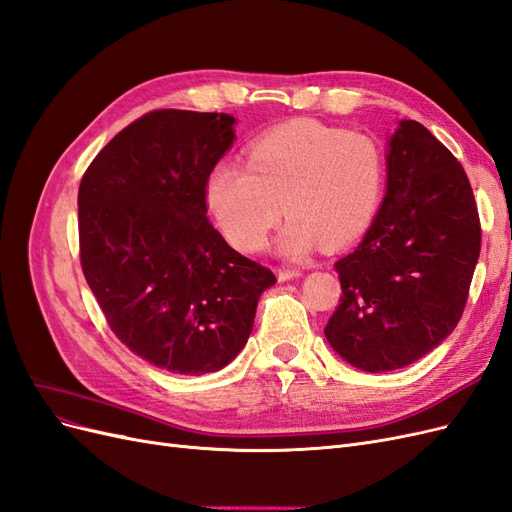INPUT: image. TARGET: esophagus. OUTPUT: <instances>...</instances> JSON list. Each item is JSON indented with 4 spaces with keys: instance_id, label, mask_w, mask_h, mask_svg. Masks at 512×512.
<instances>
[{
    "instance_id": "esophagus-1",
    "label": "esophagus",
    "mask_w": 512,
    "mask_h": 512,
    "mask_svg": "<svg viewBox=\"0 0 512 512\" xmlns=\"http://www.w3.org/2000/svg\"><path fill=\"white\" fill-rule=\"evenodd\" d=\"M301 275V269H280L277 271V280L280 282H288V280H294V277Z\"/></svg>"
}]
</instances>
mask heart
<instances>
[{
  "mask_svg": "<svg viewBox=\"0 0 512 512\" xmlns=\"http://www.w3.org/2000/svg\"><path fill=\"white\" fill-rule=\"evenodd\" d=\"M384 175L374 138L294 121L256 138L247 166L235 160L215 166L205 198L222 235L241 252L265 250L286 211L280 250L307 258L324 243L346 247L365 235L380 207Z\"/></svg>",
  "mask_w": 512,
  "mask_h": 512,
  "instance_id": "b5f03b06",
  "label": "heart"
}]
</instances>
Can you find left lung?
<instances>
[{
  "label": "left lung",
  "mask_w": 512,
  "mask_h": 512,
  "mask_svg": "<svg viewBox=\"0 0 512 512\" xmlns=\"http://www.w3.org/2000/svg\"><path fill=\"white\" fill-rule=\"evenodd\" d=\"M478 254L466 170L421 123L399 121L376 220L335 262L342 297L324 327L327 342L371 374L418 361L457 327Z\"/></svg>",
  "instance_id": "1"
}]
</instances>
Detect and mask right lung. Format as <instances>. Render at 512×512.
<instances>
[{
    "label": "right lung",
    "instance_id": "right-lung-1",
    "mask_svg": "<svg viewBox=\"0 0 512 512\" xmlns=\"http://www.w3.org/2000/svg\"><path fill=\"white\" fill-rule=\"evenodd\" d=\"M235 117L164 108L123 128L79 188L81 267L108 327L160 369L226 367L275 275L207 218L205 185L235 141Z\"/></svg>",
    "mask_w": 512,
    "mask_h": 512
}]
</instances>
